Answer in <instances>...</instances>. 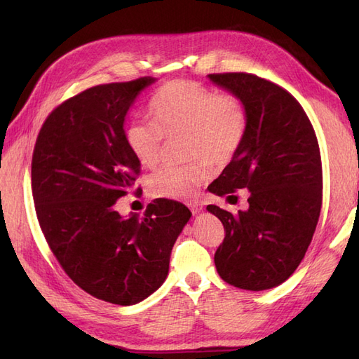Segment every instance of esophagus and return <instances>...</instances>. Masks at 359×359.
<instances>
[{
    "label": "esophagus",
    "mask_w": 359,
    "mask_h": 359,
    "mask_svg": "<svg viewBox=\"0 0 359 359\" xmlns=\"http://www.w3.org/2000/svg\"><path fill=\"white\" fill-rule=\"evenodd\" d=\"M189 208L191 210L193 214H198V212H201V211L203 210V206H202V203H199V202H190V203H189Z\"/></svg>",
    "instance_id": "esophagus-1"
}]
</instances>
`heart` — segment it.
<instances>
[{"label": "heart", "instance_id": "heart-1", "mask_svg": "<svg viewBox=\"0 0 359 359\" xmlns=\"http://www.w3.org/2000/svg\"><path fill=\"white\" fill-rule=\"evenodd\" d=\"M152 123L128 126L126 142L142 166L154 168L161 158L165 137L186 136L190 165H166L148 177L156 198L190 201L212 175L214 166L229 163L240 151L248 127L240 97L217 94L190 79L172 81L157 91L149 104Z\"/></svg>", "mask_w": 359, "mask_h": 359}]
</instances>
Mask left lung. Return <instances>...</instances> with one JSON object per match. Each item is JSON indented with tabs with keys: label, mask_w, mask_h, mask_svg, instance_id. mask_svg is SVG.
<instances>
[{
	"label": "left lung",
	"mask_w": 359,
	"mask_h": 359,
	"mask_svg": "<svg viewBox=\"0 0 359 359\" xmlns=\"http://www.w3.org/2000/svg\"><path fill=\"white\" fill-rule=\"evenodd\" d=\"M210 79L243 100L248 127L236 156L210 191L232 198L250 190L248 210L208 205L224 226L214 262L231 286L265 290L286 281L306 256L322 208V160L302 106L277 83L252 73H212Z\"/></svg>",
	"instance_id": "1"
}]
</instances>
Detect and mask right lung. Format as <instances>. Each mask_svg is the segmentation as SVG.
<instances>
[{
  "mask_svg": "<svg viewBox=\"0 0 359 359\" xmlns=\"http://www.w3.org/2000/svg\"><path fill=\"white\" fill-rule=\"evenodd\" d=\"M154 81L103 83L70 97L48 115L32 151V199L53 256L81 289L118 306H133L163 285L191 215L170 199L151 202L142 219L116 211L119 198L142 193L124 119Z\"/></svg>",
  "mask_w": 359,
  "mask_h": 359,
  "instance_id": "obj_1",
  "label": "right lung"
}]
</instances>
